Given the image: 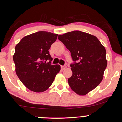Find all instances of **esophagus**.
Here are the masks:
<instances>
[{"label":"esophagus","instance_id":"obj_1","mask_svg":"<svg viewBox=\"0 0 122 122\" xmlns=\"http://www.w3.org/2000/svg\"><path fill=\"white\" fill-rule=\"evenodd\" d=\"M65 68H66V65H61V70H64Z\"/></svg>","mask_w":122,"mask_h":122}]
</instances>
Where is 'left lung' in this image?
<instances>
[{
	"label": "left lung",
	"instance_id": "obj_1",
	"mask_svg": "<svg viewBox=\"0 0 122 122\" xmlns=\"http://www.w3.org/2000/svg\"><path fill=\"white\" fill-rule=\"evenodd\" d=\"M58 39L69 50L75 61L70 64L73 75L68 79L69 85L77 95H85L103 79L107 65L105 47L96 37L80 31L59 35Z\"/></svg>",
	"mask_w": 122,
	"mask_h": 122
}]
</instances>
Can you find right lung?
Returning a JSON list of instances; mask_svg holds the SVG:
<instances>
[{
    "label": "right lung",
    "instance_id": "right-lung-1",
    "mask_svg": "<svg viewBox=\"0 0 122 122\" xmlns=\"http://www.w3.org/2000/svg\"><path fill=\"white\" fill-rule=\"evenodd\" d=\"M57 37L58 34L39 31L25 36L16 46L13 55L16 73L30 90H47L61 70L59 65L51 64L53 58L48 51ZM47 60L50 61L46 63Z\"/></svg>",
    "mask_w": 122,
    "mask_h": 122
}]
</instances>
